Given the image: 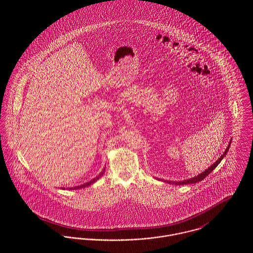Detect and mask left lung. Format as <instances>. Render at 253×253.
<instances>
[{
  "mask_svg": "<svg viewBox=\"0 0 253 253\" xmlns=\"http://www.w3.org/2000/svg\"><path fill=\"white\" fill-rule=\"evenodd\" d=\"M230 144H231V141H230V143L228 145V147L226 148V150H225V152H224V154L217 160L216 162H215V164H213L211 168H209L206 171H204L203 173H201L200 175H198V176H196V177H194V178H192V179H189V180H185V181H180V182H170V181H167L168 183H172V184H175V185H184V184H192V183H197V182H199V181H202L203 179H205L215 168H216L217 166L219 165V163L222 161V159L226 156V154H227V152H228V150H229V148H230Z\"/></svg>",
  "mask_w": 253,
  "mask_h": 253,
  "instance_id": "left-lung-1",
  "label": "left lung"
}]
</instances>
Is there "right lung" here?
I'll list each match as a JSON object with an SVG mask.
<instances>
[{
	"label": "right lung",
	"mask_w": 253,
	"mask_h": 253,
	"mask_svg": "<svg viewBox=\"0 0 253 253\" xmlns=\"http://www.w3.org/2000/svg\"><path fill=\"white\" fill-rule=\"evenodd\" d=\"M103 174V172H101L100 173V175H98L96 178H94V179H92L91 181H89V182H87V183H85V184H84V185H81V186H77V187H73V188H71L72 190H75V189H81V188H84V187H86V186H89L90 184H92V183H94L95 181L97 180L101 175Z\"/></svg>",
	"instance_id": "right-lung-1"
}]
</instances>
